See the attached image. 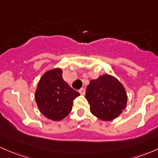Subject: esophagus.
I'll use <instances>...</instances> for the list:
<instances>
[{"label": "esophagus", "instance_id": "1", "mask_svg": "<svg viewBox=\"0 0 158 158\" xmlns=\"http://www.w3.org/2000/svg\"><path fill=\"white\" fill-rule=\"evenodd\" d=\"M79 92L80 93V94H82V95H84L85 93V89H83V88H82V89H79Z\"/></svg>", "mask_w": 158, "mask_h": 158}]
</instances>
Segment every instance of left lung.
Returning a JSON list of instances; mask_svg holds the SVG:
<instances>
[{"mask_svg": "<svg viewBox=\"0 0 158 158\" xmlns=\"http://www.w3.org/2000/svg\"><path fill=\"white\" fill-rule=\"evenodd\" d=\"M85 98L90 104L93 115L104 121L117 118L127 107L125 88L118 79L108 74L91 80Z\"/></svg>", "mask_w": 158, "mask_h": 158, "instance_id": "8db88e82", "label": "left lung"}]
</instances>
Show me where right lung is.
Wrapping results in <instances>:
<instances>
[{"instance_id": "right-lung-1", "label": "right lung", "mask_w": 158, "mask_h": 158, "mask_svg": "<svg viewBox=\"0 0 158 158\" xmlns=\"http://www.w3.org/2000/svg\"><path fill=\"white\" fill-rule=\"evenodd\" d=\"M62 73L60 68L44 73L35 93L40 112L54 121L65 118L72 110L73 101L80 95L64 80Z\"/></svg>"}]
</instances>
